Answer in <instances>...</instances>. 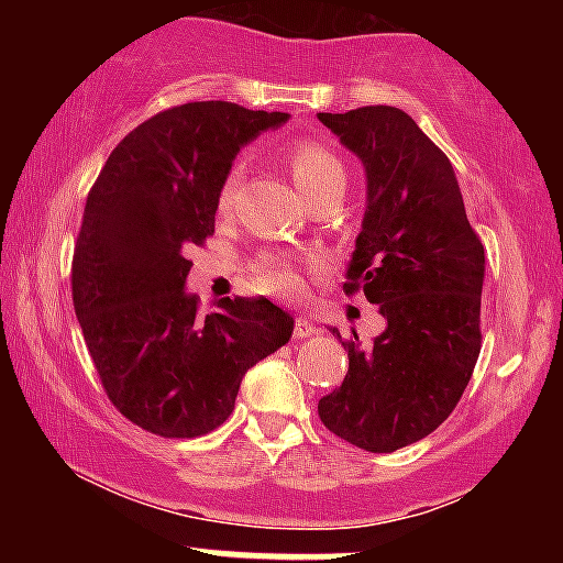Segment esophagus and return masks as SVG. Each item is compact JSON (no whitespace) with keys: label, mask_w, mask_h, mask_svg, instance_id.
Segmentation results:
<instances>
[{"label":"esophagus","mask_w":563,"mask_h":563,"mask_svg":"<svg viewBox=\"0 0 563 563\" xmlns=\"http://www.w3.org/2000/svg\"><path fill=\"white\" fill-rule=\"evenodd\" d=\"M314 333H318V328H314L312 320L296 318V322H294V335H296V339H309V335H314Z\"/></svg>","instance_id":"34e87169"}]
</instances>
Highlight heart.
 I'll return each instance as SVG.
<instances>
[{
	"mask_svg": "<svg viewBox=\"0 0 563 563\" xmlns=\"http://www.w3.org/2000/svg\"><path fill=\"white\" fill-rule=\"evenodd\" d=\"M286 164L290 177L299 190L309 200H314L322 192L335 190L341 187L344 190L346 183V166L339 158V153L333 147H328L320 140H296L290 142L286 153ZM243 185V164H232L224 172L222 183L217 190V211L219 214H230L232 206H235L238 192ZM251 275H254L256 286L262 290H280V294H296L301 288V264L290 256L275 254H262L260 260L251 264Z\"/></svg>",
	"mask_w": 563,
	"mask_h": 563,
	"instance_id": "heart-1",
	"label": "heart"
}]
</instances>
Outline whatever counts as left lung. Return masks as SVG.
<instances>
[{
	"label": "left lung",
	"instance_id": "obj_1",
	"mask_svg": "<svg viewBox=\"0 0 563 563\" xmlns=\"http://www.w3.org/2000/svg\"><path fill=\"white\" fill-rule=\"evenodd\" d=\"M318 119L367 174L344 290L365 294L386 318L371 344L357 333L341 341L346 378L318 412L354 448L394 452L429 437L466 391L482 349L484 245L450 158L405 111L365 106Z\"/></svg>",
	"mask_w": 563,
	"mask_h": 563
}]
</instances>
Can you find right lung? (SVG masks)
Masks as SVG:
<instances>
[{
    "label": "right lung",
    "mask_w": 563,
    "mask_h": 563,
    "mask_svg": "<svg viewBox=\"0 0 563 563\" xmlns=\"http://www.w3.org/2000/svg\"><path fill=\"white\" fill-rule=\"evenodd\" d=\"M286 119L222 100L166 108L113 147L89 190L70 264L76 318L108 399L151 434L214 431L245 371L294 333L264 296H228L200 314L183 290L235 153Z\"/></svg>",
    "instance_id": "1"
}]
</instances>
